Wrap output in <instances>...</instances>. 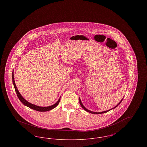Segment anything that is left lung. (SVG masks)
I'll return each mask as SVG.
<instances>
[{"mask_svg":"<svg viewBox=\"0 0 147 147\" xmlns=\"http://www.w3.org/2000/svg\"><path fill=\"white\" fill-rule=\"evenodd\" d=\"M79 103H80V105H81V106L82 107V108L84 109V110H85L86 111H87V112H89V113H93V114H101V113H106V112H108V111H109L110 110H107V111H103V112H92V111H90V110H88L87 109H86L85 107H84V105H83V104H82V101H81V100H80V98H79ZM123 100V98L120 101V102H119V104L117 105V106H116L115 107H114L113 109H115V108H116L117 106H119V104H120V103L121 102V101H122V100ZM111 109V110H112Z\"/></svg>","mask_w":147,"mask_h":147,"instance_id":"left-lung-1","label":"left lung"}]
</instances>
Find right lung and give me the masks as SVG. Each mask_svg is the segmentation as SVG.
I'll list each match as a JSON object with an SVG mask.
<instances>
[{
    "mask_svg": "<svg viewBox=\"0 0 147 147\" xmlns=\"http://www.w3.org/2000/svg\"><path fill=\"white\" fill-rule=\"evenodd\" d=\"M12 79H13V83L14 85V88H15V90L16 91V93L17 94V96L19 98V99L20 100L21 102L25 106H28L29 108L31 109H33L34 110L36 111H40V112H45V111H48L49 110H52L53 109L55 108L56 106L57 105H58L59 101H60V99H61V97L59 98V100L57 101V102H56V104H55L54 105H52V106H47V107H41V106H37V105H34V104H31L28 101H27L24 98H23L22 96H21L20 93L19 92V90H18L17 89V87L16 86V84L15 83V80H14V71H13V74H12Z\"/></svg>",
    "mask_w": 147,
    "mask_h": 147,
    "instance_id": "add662e5",
    "label": "right lung"
}]
</instances>
